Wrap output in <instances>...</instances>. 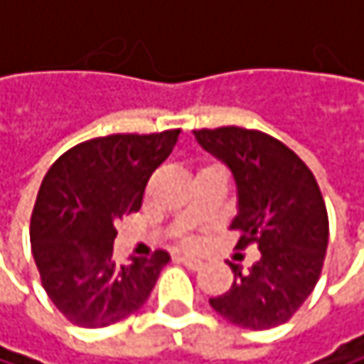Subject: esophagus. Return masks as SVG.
<instances>
[{
  "mask_svg": "<svg viewBox=\"0 0 364 364\" xmlns=\"http://www.w3.org/2000/svg\"><path fill=\"white\" fill-rule=\"evenodd\" d=\"M177 261L185 263L189 269H198V267H202V261H200V259H196V257H189V255H181V257H177Z\"/></svg>",
  "mask_w": 364,
  "mask_h": 364,
  "instance_id": "34e87169",
  "label": "esophagus"
}]
</instances>
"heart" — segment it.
Listing matches in <instances>:
<instances>
[{
  "instance_id": "obj_1",
  "label": "heart",
  "mask_w": 364,
  "mask_h": 364,
  "mask_svg": "<svg viewBox=\"0 0 364 364\" xmlns=\"http://www.w3.org/2000/svg\"><path fill=\"white\" fill-rule=\"evenodd\" d=\"M210 166H217V164H210ZM196 245V240L193 238H183L181 240V247H185V249H191Z\"/></svg>"
}]
</instances>
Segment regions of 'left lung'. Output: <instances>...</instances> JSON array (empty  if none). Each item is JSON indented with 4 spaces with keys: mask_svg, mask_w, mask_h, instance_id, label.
Segmentation results:
<instances>
[{
    "mask_svg": "<svg viewBox=\"0 0 364 364\" xmlns=\"http://www.w3.org/2000/svg\"><path fill=\"white\" fill-rule=\"evenodd\" d=\"M193 134L234 173L238 215L232 230L240 234L236 249H259L249 269L228 261L234 282L210 306L238 327H278L304 306L323 272L328 215L316 177L293 149L261 130L221 126Z\"/></svg>",
    "mask_w": 364,
    "mask_h": 364,
    "instance_id": "obj_1",
    "label": "left lung"
}]
</instances>
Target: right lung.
Instances as JSON below:
<instances>
[{
    "label": "right lung",
    "mask_w": 364,
    "mask_h": 364,
    "mask_svg": "<svg viewBox=\"0 0 364 364\" xmlns=\"http://www.w3.org/2000/svg\"><path fill=\"white\" fill-rule=\"evenodd\" d=\"M181 130L109 134L65 151L46 173L31 213V251L56 310L84 328L109 327L149 297L168 253L113 255L115 223L136 213L154 171Z\"/></svg>",
    "instance_id": "right-lung-1"
}]
</instances>
